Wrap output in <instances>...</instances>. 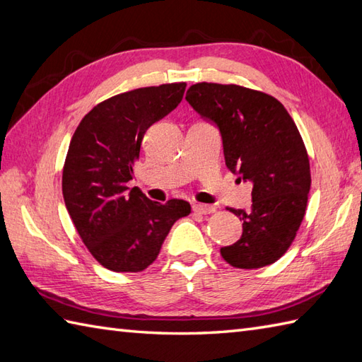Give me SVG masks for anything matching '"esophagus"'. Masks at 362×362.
Wrapping results in <instances>:
<instances>
[{
    "instance_id": "esophagus-1",
    "label": "esophagus",
    "mask_w": 362,
    "mask_h": 362,
    "mask_svg": "<svg viewBox=\"0 0 362 362\" xmlns=\"http://www.w3.org/2000/svg\"><path fill=\"white\" fill-rule=\"evenodd\" d=\"M215 211H216V209L211 204H202V203L194 204V212H197V214L207 215V214H214Z\"/></svg>"
}]
</instances>
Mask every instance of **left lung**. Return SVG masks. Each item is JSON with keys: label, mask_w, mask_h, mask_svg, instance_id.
<instances>
[{"label": "left lung", "mask_w": 362, "mask_h": 362, "mask_svg": "<svg viewBox=\"0 0 362 362\" xmlns=\"http://www.w3.org/2000/svg\"><path fill=\"white\" fill-rule=\"evenodd\" d=\"M186 99L218 125L229 170L252 182L247 212L226 207L243 223V234L220 249L221 257L240 269L277 262L300 228L311 186L308 153L293 117L272 95L234 83L199 82Z\"/></svg>", "instance_id": "left-lung-1"}]
</instances>
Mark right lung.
<instances>
[{"instance_id": "right-lung-1", "label": "right lung", "mask_w": 362, "mask_h": 362, "mask_svg": "<svg viewBox=\"0 0 362 362\" xmlns=\"http://www.w3.org/2000/svg\"><path fill=\"white\" fill-rule=\"evenodd\" d=\"M186 82L146 86L98 103L80 120L63 165L62 190L72 223L103 268L139 272L156 260L184 199L151 202L128 189L144 134L182 100Z\"/></svg>"}]
</instances>
